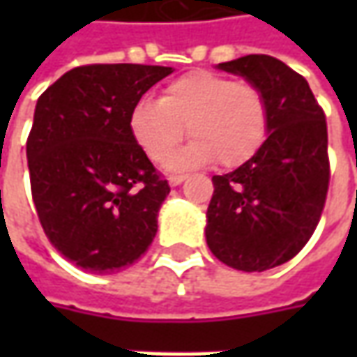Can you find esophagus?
Here are the masks:
<instances>
[{
	"mask_svg": "<svg viewBox=\"0 0 357 357\" xmlns=\"http://www.w3.org/2000/svg\"><path fill=\"white\" fill-rule=\"evenodd\" d=\"M186 181V176L185 174H172L171 178H169V185L171 186H178L181 183H185Z\"/></svg>",
	"mask_w": 357,
	"mask_h": 357,
	"instance_id": "obj_1",
	"label": "esophagus"
}]
</instances>
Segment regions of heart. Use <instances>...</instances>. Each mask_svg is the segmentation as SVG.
Segmentation results:
<instances>
[{
	"label": "heart",
	"mask_w": 357,
	"mask_h": 357,
	"mask_svg": "<svg viewBox=\"0 0 357 357\" xmlns=\"http://www.w3.org/2000/svg\"><path fill=\"white\" fill-rule=\"evenodd\" d=\"M186 132L195 137L172 158L169 169L218 162L244 165L266 139L268 105L262 91L211 71H190L171 81L158 97L135 103L129 117L132 139L144 155L165 162Z\"/></svg>",
	"instance_id": "obj_1"
}]
</instances>
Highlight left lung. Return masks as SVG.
<instances>
[{"label":"left lung","instance_id":"obj_1","mask_svg":"<svg viewBox=\"0 0 357 357\" xmlns=\"http://www.w3.org/2000/svg\"><path fill=\"white\" fill-rule=\"evenodd\" d=\"M216 67L262 91L268 137L236 171L213 176L206 244L227 266L264 272L294 258L320 222L330 183L326 115L308 81L276 57Z\"/></svg>","mask_w":357,"mask_h":357}]
</instances>
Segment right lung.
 Instances as JSON below:
<instances>
[{"label":"right lung","instance_id":"1","mask_svg":"<svg viewBox=\"0 0 357 357\" xmlns=\"http://www.w3.org/2000/svg\"><path fill=\"white\" fill-rule=\"evenodd\" d=\"M172 67L83 65L37 99L27 139L31 195L49 242L75 266L111 274L157 234L171 186L132 139L130 111Z\"/></svg>","mask_w":357,"mask_h":357}]
</instances>
